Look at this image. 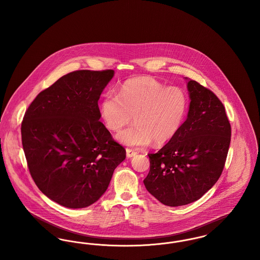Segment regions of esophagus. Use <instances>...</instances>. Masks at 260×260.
Here are the masks:
<instances>
[{
    "instance_id": "obj_1",
    "label": "esophagus",
    "mask_w": 260,
    "mask_h": 260,
    "mask_svg": "<svg viewBox=\"0 0 260 260\" xmlns=\"http://www.w3.org/2000/svg\"><path fill=\"white\" fill-rule=\"evenodd\" d=\"M125 152H126V157L127 158H133L134 156H136V154H137L136 151H134L132 149H126Z\"/></svg>"
}]
</instances>
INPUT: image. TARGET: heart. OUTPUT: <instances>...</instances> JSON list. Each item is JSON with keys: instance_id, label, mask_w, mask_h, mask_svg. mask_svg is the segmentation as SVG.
<instances>
[{"instance_id": "heart-1", "label": "heart", "mask_w": 260, "mask_h": 260, "mask_svg": "<svg viewBox=\"0 0 260 260\" xmlns=\"http://www.w3.org/2000/svg\"><path fill=\"white\" fill-rule=\"evenodd\" d=\"M188 96L179 87H166L150 77L128 80L118 95L106 93L100 105L102 119L112 132H119L134 116L135 124L116 138L129 147L160 145L175 136L185 120Z\"/></svg>"}]
</instances>
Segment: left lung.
I'll return each mask as SVG.
<instances>
[{"label": "left lung", "instance_id": "1", "mask_svg": "<svg viewBox=\"0 0 260 260\" xmlns=\"http://www.w3.org/2000/svg\"><path fill=\"white\" fill-rule=\"evenodd\" d=\"M190 99L185 122L155 154L143 180L161 204L179 207L193 203L216 183L231 140V125L221 101L196 81L186 78Z\"/></svg>", "mask_w": 260, "mask_h": 260}]
</instances>
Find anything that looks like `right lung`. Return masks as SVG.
<instances>
[{
	"mask_svg": "<svg viewBox=\"0 0 260 260\" xmlns=\"http://www.w3.org/2000/svg\"><path fill=\"white\" fill-rule=\"evenodd\" d=\"M113 70L64 75L41 91L21 124L22 146L38 188L69 209L95 203L107 190L125 150L99 119V100Z\"/></svg>",
	"mask_w": 260,
	"mask_h": 260,
	"instance_id": "right-lung-1",
	"label": "right lung"
}]
</instances>
